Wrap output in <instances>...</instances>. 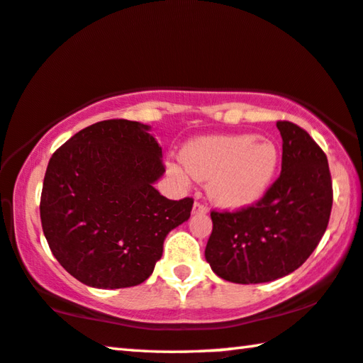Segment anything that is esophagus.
Returning a JSON list of instances; mask_svg holds the SVG:
<instances>
[{
  "mask_svg": "<svg viewBox=\"0 0 363 363\" xmlns=\"http://www.w3.org/2000/svg\"><path fill=\"white\" fill-rule=\"evenodd\" d=\"M206 211H208V208H206V206L203 203H200V202H195L194 206H192L194 215H205Z\"/></svg>",
  "mask_w": 363,
  "mask_h": 363,
  "instance_id": "esophagus-1",
  "label": "esophagus"
}]
</instances>
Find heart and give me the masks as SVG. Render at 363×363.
<instances>
[{
  "mask_svg": "<svg viewBox=\"0 0 363 363\" xmlns=\"http://www.w3.org/2000/svg\"><path fill=\"white\" fill-rule=\"evenodd\" d=\"M182 163L186 169L169 163V174L181 182H187L189 174L210 181L208 195L213 202L221 208L240 210L257 203L269 191L278 174L281 152L267 137L208 135L184 147Z\"/></svg>",
  "mask_w": 363,
  "mask_h": 363,
  "instance_id": "obj_1",
  "label": "heart"
}]
</instances>
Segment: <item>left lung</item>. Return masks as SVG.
Here are the masks:
<instances>
[{"instance_id": "1", "label": "left lung", "mask_w": 363, "mask_h": 363, "mask_svg": "<svg viewBox=\"0 0 363 363\" xmlns=\"http://www.w3.org/2000/svg\"><path fill=\"white\" fill-rule=\"evenodd\" d=\"M281 174L255 205L211 211L205 258L220 278L238 284L269 283L297 269L323 238L333 206L325 152L306 130L278 121Z\"/></svg>"}]
</instances>
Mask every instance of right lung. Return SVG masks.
<instances>
[{
    "label": "right lung",
    "mask_w": 363,
    "mask_h": 363,
    "mask_svg": "<svg viewBox=\"0 0 363 363\" xmlns=\"http://www.w3.org/2000/svg\"><path fill=\"white\" fill-rule=\"evenodd\" d=\"M150 125L108 119L72 135L50 158L40 218L61 267L99 289L137 286L153 273L166 235L189 220L192 199L169 200Z\"/></svg>",
    "instance_id": "obj_1"
}]
</instances>
